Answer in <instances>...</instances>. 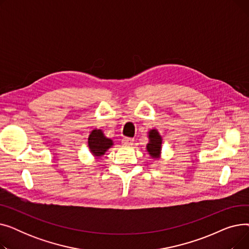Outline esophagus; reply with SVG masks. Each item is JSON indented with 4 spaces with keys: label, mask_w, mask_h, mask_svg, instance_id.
Segmentation results:
<instances>
[{
    "label": "esophagus",
    "mask_w": 249,
    "mask_h": 249,
    "mask_svg": "<svg viewBox=\"0 0 249 249\" xmlns=\"http://www.w3.org/2000/svg\"><path fill=\"white\" fill-rule=\"evenodd\" d=\"M133 139L132 138H129V137H125V138H123V143L124 144H127V145H131L132 143H133Z\"/></svg>",
    "instance_id": "34e87169"
}]
</instances>
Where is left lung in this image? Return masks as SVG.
<instances>
[{
  "label": "left lung",
  "instance_id": "obj_1",
  "mask_svg": "<svg viewBox=\"0 0 249 249\" xmlns=\"http://www.w3.org/2000/svg\"><path fill=\"white\" fill-rule=\"evenodd\" d=\"M149 143L147 144V151L149 152V154L154 159H159L160 154V150H161V136L160 135V133L158 132V130H150L149 131Z\"/></svg>",
  "mask_w": 249,
  "mask_h": 249
}]
</instances>
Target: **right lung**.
<instances>
[{
	"label": "right lung",
	"instance_id": "right-lung-1",
	"mask_svg": "<svg viewBox=\"0 0 249 249\" xmlns=\"http://www.w3.org/2000/svg\"><path fill=\"white\" fill-rule=\"evenodd\" d=\"M88 144L90 152L95 155L96 158H100L105 154L113 144V140L107 138L104 135L102 130L95 129L90 132L88 140Z\"/></svg>",
	"mask_w": 249,
	"mask_h": 249
}]
</instances>
